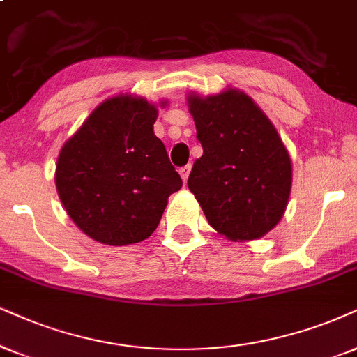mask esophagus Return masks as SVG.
<instances>
[{
	"mask_svg": "<svg viewBox=\"0 0 357 357\" xmlns=\"http://www.w3.org/2000/svg\"><path fill=\"white\" fill-rule=\"evenodd\" d=\"M189 173H191V165H186V166H183V168L179 169V174H181V178H183V181H184V183H188Z\"/></svg>",
	"mask_w": 357,
	"mask_h": 357,
	"instance_id": "esophagus-1",
	"label": "esophagus"
}]
</instances>
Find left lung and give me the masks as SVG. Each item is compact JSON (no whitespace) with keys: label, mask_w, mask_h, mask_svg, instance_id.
<instances>
[{"label":"left lung","mask_w":357,"mask_h":357,"mask_svg":"<svg viewBox=\"0 0 357 357\" xmlns=\"http://www.w3.org/2000/svg\"><path fill=\"white\" fill-rule=\"evenodd\" d=\"M202 156L188 188L212 229L232 241L272 231L287 209L291 161L267 115L243 92L189 97Z\"/></svg>","instance_id":"left-lung-1"}]
</instances>
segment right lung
<instances>
[{"instance_id": "obj_1", "label": "right lung", "mask_w": 357, "mask_h": 357, "mask_svg": "<svg viewBox=\"0 0 357 357\" xmlns=\"http://www.w3.org/2000/svg\"><path fill=\"white\" fill-rule=\"evenodd\" d=\"M158 110L128 96L103 102L62 146L59 197L74 224L107 245L150 237L171 194L183 186L160 138Z\"/></svg>"}]
</instances>
